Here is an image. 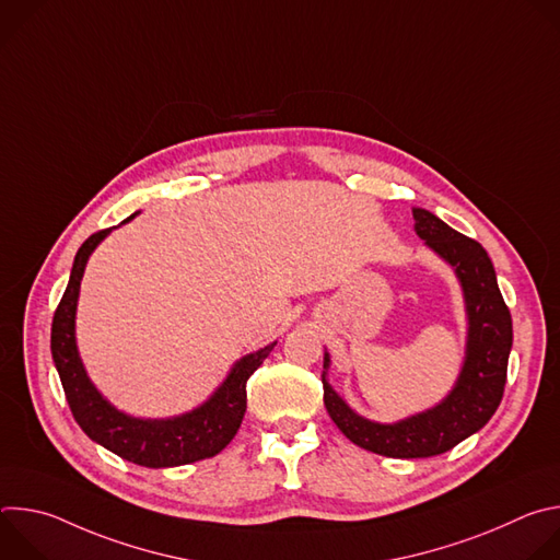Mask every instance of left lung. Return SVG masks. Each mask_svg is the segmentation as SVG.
<instances>
[{
	"mask_svg": "<svg viewBox=\"0 0 560 560\" xmlns=\"http://www.w3.org/2000/svg\"><path fill=\"white\" fill-rule=\"evenodd\" d=\"M412 212L417 236L452 268L463 294L465 354L452 389L428 410L381 423L359 415L330 385L328 350L322 374L324 404L337 428L354 445L389 458L436 456L481 430L503 398L512 350V316L486 248L425 208L415 206Z\"/></svg>",
	"mask_w": 560,
	"mask_h": 560,
	"instance_id": "obj_1",
	"label": "left lung"
}]
</instances>
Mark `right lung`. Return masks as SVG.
Here are the masks:
<instances>
[{
	"label": "right lung",
	"mask_w": 560,
	"mask_h": 560,
	"mask_svg": "<svg viewBox=\"0 0 560 560\" xmlns=\"http://www.w3.org/2000/svg\"><path fill=\"white\" fill-rule=\"evenodd\" d=\"M137 214L139 212L130 214L119 225L132 221ZM115 228L95 232L77 250L66 292L52 316L50 352L70 412L91 441L135 465L177 467L210 458L234 439L238 425H242L248 401L246 383L268 359L277 341L236 359L206 401L188 412L166 419H143L115 408L89 376L77 348L74 330L79 288H82L86 264Z\"/></svg>",
	"instance_id": "1"
}]
</instances>
